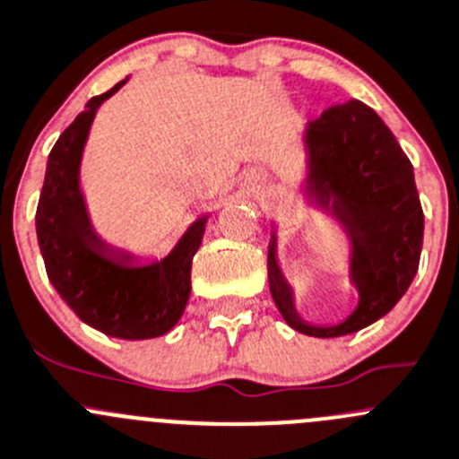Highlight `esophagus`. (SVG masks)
Instances as JSON below:
<instances>
[{
	"instance_id": "obj_1",
	"label": "esophagus",
	"mask_w": 459,
	"mask_h": 459,
	"mask_svg": "<svg viewBox=\"0 0 459 459\" xmlns=\"http://www.w3.org/2000/svg\"><path fill=\"white\" fill-rule=\"evenodd\" d=\"M239 184L247 190H260L266 184V175L262 170H247L239 177Z\"/></svg>"
}]
</instances>
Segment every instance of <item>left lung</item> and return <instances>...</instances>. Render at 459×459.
Listing matches in <instances>:
<instances>
[{
  "mask_svg": "<svg viewBox=\"0 0 459 459\" xmlns=\"http://www.w3.org/2000/svg\"><path fill=\"white\" fill-rule=\"evenodd\" d=\"M305 150L307 197L341 221L352 244L350 280L359 305L342 323H305L278 266L275 233L269 244V289L296 332L336 338L368 327L402 300L420 269L424 212L412 163L366 102L348 100L325 109L307 126Z\"/></svg>",
  "mask_w": 459,
  "mask_h": 459,
  "instance_id": "left-lung-1",
  "label": "left lung"
}]
</instances>
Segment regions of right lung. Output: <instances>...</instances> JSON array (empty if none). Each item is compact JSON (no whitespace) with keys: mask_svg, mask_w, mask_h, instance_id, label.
Listing matches in <instances>:
<instances>
[{"mask_svg":"<svg viewBox=\"0 0 459 459\" xmlns=\"http://www.w3.org/2000/svg\"><path fill=\"white\" fill-rule=\"evenodd\" d=\"M126 82L93 96L53 145L35 230L48 280L75 316L107 336L143 341L170 332L184 314L193 255L208 215L193 221L163 260L150 264H134L132 253L111 248L96 235L80 190V161L98 107Z\"/></svg>","mask_w":459,"mask_h":459,"instance_id":"add662e5","label":"right lung"}]
</instances>
